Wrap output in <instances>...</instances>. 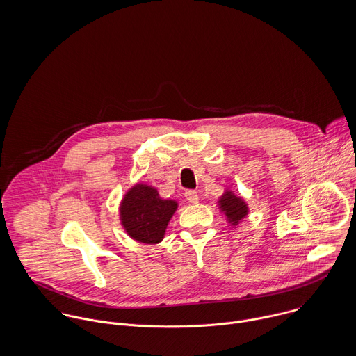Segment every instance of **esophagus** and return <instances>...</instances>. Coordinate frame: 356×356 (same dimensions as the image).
Wrapping results in <instances>:
<instances>
[{"instance_id": "34e87169", "label": "esophagus", "mask_w": 356, "mask_h": 356, "mask_svg": "<svg viewBox=\"0 0 356 356\" xmlns=\"http://www.w3.org/2000/svg\"><path fill=\"white\" fill-rule=\"evenodd\" d=\"M185 197L189 203L196 204L199 202V195L196 191H186L185 192Z\"/></svg>"}]
</instances>
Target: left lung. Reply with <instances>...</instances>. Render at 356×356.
Here are the masks:
<instances>
[{"instance_id": "8db88e82", "label": "left lung", "mask_w": 356, "mask_h": 356, "mask_svg": "<svg viewBox=\"0 0 356 356\" xmlns=\"http://www.w3.org/2000/svg\"><path fill=\"white\" fill-rule=\"evenodd\" d=\"M218 207H219L220 212L225 213L226 220L233 227H237L240 225V222L244 218H247V215L250 213V208H248L247 202L243 197L236 196L233 193V191H230V189H226L225 193L219 197Z\"/></svg>"}]
</instances>
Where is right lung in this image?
I'll return each mask as SVG.
<instances>
[{
  "mask_svg": "<svg viewBox=\"0 0 356 356\" xmlns=\"http://www.w3.org/2000/svg\"><path fill=\"white\" fill-rule=\"evenodd\" d=\"M177 208L175 200L161 199L156 188L138 182L120 202V223L130 238L143 244H159Z\"/></svg>",
  "mask_w": 356,
  "mask_h": 356,
  "instance_id": "1",
  "label": "right lung"
}]
</instances>
